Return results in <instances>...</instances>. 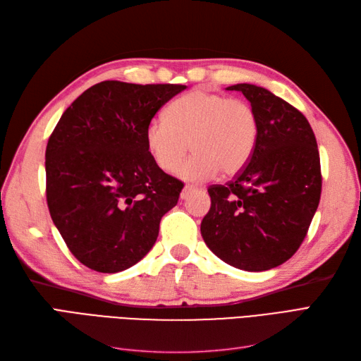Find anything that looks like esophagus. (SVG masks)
I'll use <instances>...</instances> for the list:
<instances>
[{
	"label": "esophagus",
	"mask_w": 361,
	"mask_h": 361,
	"mask_svg": "<svg viewBox=\"0 0 361 361\" xmlns=\"http://www.w3.org/2000/svg\"><path fill=\"white\" fill-rule=\"evenodd\" d=\"M194 191H197V188L192 187V185H185L183 190H182V192H180V199H182V200L188 199V197H190V194H192Z\"/></svg>",
	"instance_id": "esophagus-1"
}]
</instances>
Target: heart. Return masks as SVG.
Segmentation results:
<instances>
[{
    "instance_id": "heart-1",
    "label": "heart",
    "mask_w": 361,
    "mask_h": 361,
    "mask_svg": "<svg viewBox=\"0 0 361 361\" xmlns=\"http://www.w3.org/2000/svg\"><path fill=\"white\" fill-rule=\"evenodd\" d=\"M259 120L247 102L197 89L178 97L166 118H152L145 130L152 159L162 171H173L186 153L193 154L178 168V176L203 182L220 171L235 176L253 157Z\"/></svg>"
}]
</instances>
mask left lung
Here are the masks:
<instances>
[{
  "label": "left lung",
  "mask_w": 361,
  "mask_h": 361,
  "mask_svg": "<svg viewBox=\"0 0 361 361\" xmlns=\"http://www.w3.org/2000/svg\"><path fill=\"white\" fill-rule=\"evenodd\" d=\"M251 104L259 135L235 179L207 188L211 209L200 232L226 264L267 271L290 259L307 235L322 188L318 145L307 118L264 87L236 84Z\"/></svg>",
  "instance_id": "obj_1"
}]
</instances>
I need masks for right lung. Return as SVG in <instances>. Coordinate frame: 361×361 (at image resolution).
<instances>
[{"label": "right lung", "mask_w": 361, "mask_h": 361, "mask_svg": "<svg viewBox=\"0 0 361 361\" xmlns=\"http://www.w3.org/2000/svg\"><path fill=\"white\" fill-rule=\"evenodd\" d=\"M187 85L102 81L76 97L48 140L47 202L71 253L97 272L128 269L154 247L180 180L152 159L147 123Z\"/></svg>", "instance_id": "add662e5"}]
</instances>
